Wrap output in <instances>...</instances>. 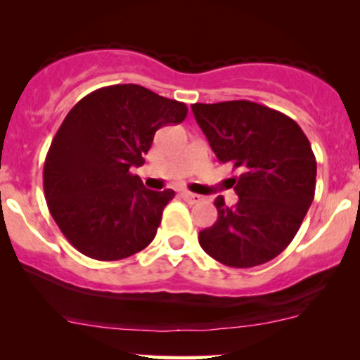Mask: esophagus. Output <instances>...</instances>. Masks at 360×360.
Masks as SVG:
<instances>
[{"label":"esophagus","mask_w":360,"mask_h":360,"mask_svg":"<svg viewBox=\"0 0 360 360\" xmlns=\"http://www.w3.org/2000/svg\"><path fill=\"white\" fill-rule=\"evenodd\" d=\"M181 196H183V200L188 201V203H200V201L203 200L200 194H194V193H189V191H181Z\"/></svg>","instance_id":"1"}]
</instances>
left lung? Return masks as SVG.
I'll return each instance as SVG.
<instances>
[{
    "mask_svg": "<svg viewBox=\"0 0 360 360\" xmlns=\"http://www.w3.org/2000/svg\"><path fill=\"white\" fill-rule=\"evenodd\" d=\"M191 110L220 162L240 171L238 201L218 196V220L200 232V245L229 267H255L295 238L315 198L316 160L295 120L259 103L238 100Z\"/></svg>",
    "mask_w": 360,
    "mask_h": 360,
    "instance_id": "obj_1",
    "label": "left lung"
}]
</instances>
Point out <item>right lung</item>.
Here are the masks:
<instances>
[{"instance_id": "1", "label": "right lung", "mask_w": 360, "mask_h": 360, "mask_svg": "<svg viewBox=\"0 0 360 360\" xmlns=\"http://www.w3.org/2000/svg\"><path fill=\"white\" fill-rule=\"evenodd\" d=\"M184 103L139 84L89 93L64 118L44 164V193L60 232L81 254L120 260L154 240L172 189L152 191L131 167L146 162L155 131L177 125Z\"/></svg>"}]
</instances>
